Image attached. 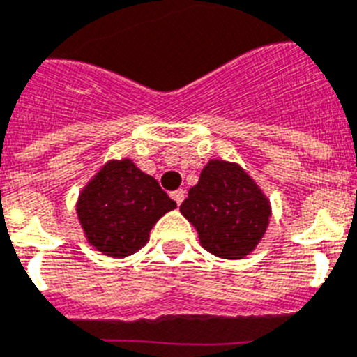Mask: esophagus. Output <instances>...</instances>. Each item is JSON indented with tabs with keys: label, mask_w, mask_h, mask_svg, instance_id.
<instances>
[{
	"label": "esophagus",
	"mask_w": 357,
	"mask_h": 357,
	"mask_svg": "<svg viewBox=\"0 0 357 357\" xmlns=\"http://www.w3.org/2000/svg\"><path fill=\"white\" fill-rule=\"evenodd\" d=\"M170 197H172V199L176 201V204H181L183 203V199H185V190H183V188H179V190H174L172 192V194H170Z\"/></svg>",
	"instance_id": "1"
}]
</instances>
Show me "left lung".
Here are the masks:
<instances>
[{
    "label": "left lung",
    "mask_w": 357,
    "mask_h": 357,
    "mask_svg": "<svg viewBox=\"0 0 357 357\" xmlns=\"http://www.w3.org/2000/svg\"><path fill=\"white\" fill-rule=\"evenodd\" d=\"M199 234L201 246L222 259H243L266 234L271 206L237 163L210 160L179 206Z\"/></svg>",
    "instance_id": "8db88e82"
}]
</instances>
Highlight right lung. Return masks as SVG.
<instances>
[{"instance_id":"1","label":"right lung","mask_w":357,"mask_h":357,"mask_svg":"<svg viewBox=\"0 0 357 357\" xmlns=\"http://www.w3.org/2000/svg\"><path fill=\"white\" fill-rule=\"evenodd\" d=\"M174 208L160 183L127 158L107 161L77 201L88 243L109 257L138 252L158 219Z\"/></svg>"}]
</instances>
